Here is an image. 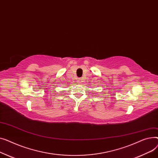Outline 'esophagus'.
<instances>
[{
	"label": "esophagus",
	"mask_w": 158,
	"mask_h": 158,
	"mask_svg": "<svg viewBox=\"0 0 158 158\" xmlns=\"http://www.w3.org/2000/svg\"><path fill=\"white\" fill-rule=\"evenodd\" d=\"M82 82H83L82 78H78V83H79V84H81Z\"/></svg>",
	"instance_id": "34e87169"
}]
</instances>
